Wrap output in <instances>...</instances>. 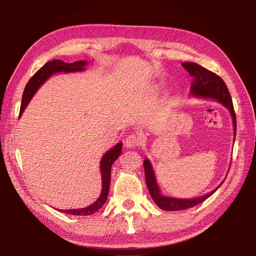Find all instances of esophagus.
Wrapping results in <instances>:
<instances>
[{
    "label": "esophagus",
    "instance_id": "esophagus-1",
    "mask_svg": "<svg viewBox=\"0 0 256 256\" xmlns=\"http://www.w3.org/2000/svg\"><path fill=\"white\" fill-rule=\"evenodd\" d=\"M141 144V138L136 134H130L126 138L125 140V146L127 148H132V147H136Z\"/></svg>",
    "mask_w": 256,
    "mask_h": 256
}]
</instances>
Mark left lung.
<instances>
[{
	"label": "left lung",
	"instance_id": "left-lung-1",
	"mask_svg": "<svg viewBox=\"0 0 256 256\" xmlns=\"http://www.w3.org/2000/svg\"><path fill=\"white\" fill-rule=\"evenodd\" d=\"M189 74L193 78V82L191 84V95L196 97H202V98H212L218 100L220 104H222L224 106H226L232 118H233V124H234V132L236 136V115L234 111L233 102H232V97L230 95V92L228 90V86L226 82H224L218 74L214 72L208 70V69L204 68L203 66H200L196 63H186L182 64ZM144 170H145V180L146 184L148 191L152 196V198L156 205L164 209V210L168 212H178L184 210V209H188L193 206H196L200 203L204 202L206 198L212 196L214 193L220 188L222 182L212 192L207 193V194L196 198H188V200H182V198H174L162 196L160 193L159 187L156 182V177H154V173L152 171V164L148 159L144 160Z\"/></svg>",
	"mask_w": 256,
	"mask_h": 256
}]
</instances>
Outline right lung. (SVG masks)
<instances>
[{
    "label": "right lung",
    "mask_w": 256,
    "mask_h": 256,
    "mask_svg": "<svg viewBox=\"0 0 256 256\" xmlns=\"http://www.w3.org/2000/svg\"><path fill=\"white\" fill-rule=\"evenodd\" d=\"M85 65H86V62L84 60L74 62V63H65V62L60 60H53L48 62V63H46L40 70H37V72L30 79V81L26 84L24 92H23L19 118L23 113V111H24L26 106L30 102V98L34 96L36 90L40 88V85L47 80L51 74L62 72H82L84 70ZM122 143L116 144L112 150L106 152L104 154L102 161H100V172H102V193H100V196L98 198L96 202L85 208L67 209V210H62L60 209V212H63L68 214H76V216H90V214H94L104 205L108 194H109V189H110L111 168H112V164L115 162V160L120 157V154L122 152Z\"/></svg>",
    "instance_id": "right-lung-1"
}]
</instances>
